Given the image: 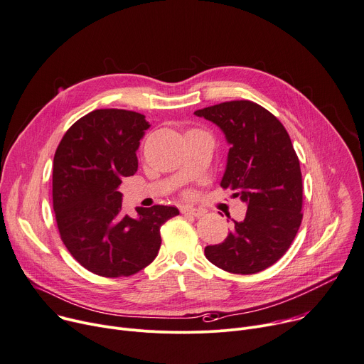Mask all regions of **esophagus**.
I'll list each match as a JSON object with an SVG mask.
<instances>
[{
  "label": "esophagus",
  "instance_id": "esophagus-1",
  "mask_svg": "<svg viewBox=\"0 0 364 364\" xmlns=\"http://www.w3.org/2000/svg\"><path fill=\"white\" fill-rule=\"evenodd\" d=\"M181 213L188 215V216H194V218H200L205 212L200 210V209H196L193 206H184V208H181Z\"/></svg>",
  "mask_w": 364,
  "mask_h": 364
}]
</instances>
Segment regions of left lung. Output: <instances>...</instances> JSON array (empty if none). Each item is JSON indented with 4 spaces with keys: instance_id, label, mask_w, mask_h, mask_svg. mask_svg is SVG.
<instances>
[{
    "instance_id": "8db88e82",
    "label": "left lung",
    "mask_w": 364,
    "mask_h": 364,
    "mask_svg": "<svg viewBox=\"0 0 364 364\" xmlns=\"http://www.w3.org/2000/svg\"><path fill=\"white\" fill-rule=\"evenodd\" d=\"M213 122L229 144L220 187L234 190L247 203L242 222L234 220L226 240L205 248L216 267L234 274H254L280 259L302 222L304 187L299 158L280 120L248 100L196 110Z\"/></svg>"
}]
</instances>
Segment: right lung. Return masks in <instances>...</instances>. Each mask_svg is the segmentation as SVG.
Instances as JSON below:
<instances>
[{
    "label": "right lung",
    "mask_w": 364,
    "mask_h": 364,
    "mask_svg": "<svg viewBox=\"0 0 364 364\" xmlns=\"http://www.w3.org/2000/svg\"><path fill=\"white\" fill-rule=\"evenodd\" d=\"M151 124L120 109L94 110L63 135L53 156L52 196L60 240L88 272L127 277L155 259L161 226L180 212L174 206L122 212L123 177L138 171L139 141Z\"/></svg>",
    "instance_id": "1"
}]
</instances>
